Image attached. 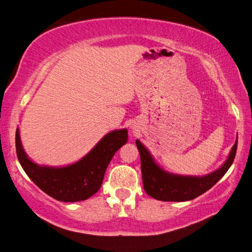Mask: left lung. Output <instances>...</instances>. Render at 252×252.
Segmentation results:
<instances>
[{
    "instance_id": "8db88e82",
    "label": "left lung",
    "mask_w": 252,
    "mask_h": 252,
    "mask_svg": "<svg viewBox=\"0 0 252 252\" xmlns=\"http://www.w3.org/2000/svg\"><path fill=\"white\" fill-rule=\"evenodd\" d=\"M136 147L141 158L143 188L150 197L161 201H189L199 197L222 178L231 167L237 152L238 135L227 160L206 176H183L169 172L155 160L150 151L136 139Z\"/></svg>"
}]
</instances>
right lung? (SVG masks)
I'll return each mask as SVG.
<instances>
[{
  "instance_id": "1",
  "label": "right lung",
  "mask_w": 252,
  "mask_h": 252,
  "mask_svg": "<svg viewBox=\"0 0 252 252\" xmlns=\"http://www.w3.org/2000/svg\"><path fill=\"white\" fill-rule=\"evenodd\" d=\"M126 142V129L110 131L80 160L52 167L36 163L27 155L19 126L15 134L16 155L25 173L46 194L63 202L83 201L96 193L114 153Z\"/></svg>"
}]
</instances>
